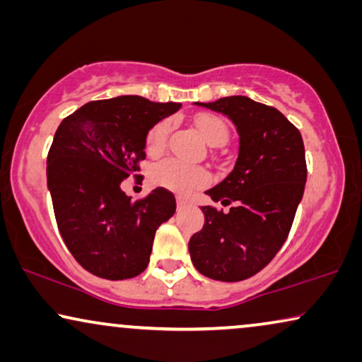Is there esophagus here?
Returning <instances> with one entry per match:
<instances>
[{
  "label": "esophagus",
  "mask_w": 362,
  "mask_h": 362,
  "mask_svg": "<svg viewBox=\"0 0 362 362\" xmlns=\"http://www.w3.org/2000/svg\"><path fill=\"white\" fill-rule=\"evenodd\" d=\"M177 209H185V207H186V204H187V202H186V199H185V197H177Z\"/></svg>",
  "instance_id": "34e87169"
}]
</instances>
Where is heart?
<instances>
[{"label":"heart","instance_id":"obj_1","mask_svg":"<svg viewBox=\"0 0 362 362\" xmlns=\"http://www.w3.org/2000/svg\"><path fill=\"white\" fill-rule=\"evenodd\" d=\"M196 127L201 132L202 138L212 146H219L229 138V127H227V123L221 117L212 115V113H204V115L197 117ZM170 130V120H161L156 125H153L145 140L146 151L151 153V155L160 153L166 145ZM151 180L155 185L166 187V189L180 192V194H187V192L206 186L211 176L206 168L187 165L185 161L170 158V160L158 163L153 168Z\"/></svg>","mask_w":362,"mask_h":362}]
</instances>
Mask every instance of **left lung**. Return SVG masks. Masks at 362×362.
I'll return each instance as SVG.
<instances>
[{"instance_id": "1", "label": "left lung", "mask_w": 362, "mask_h": 362, "mask_svg": "<svg viewBox=\"0 0 362 362\" xmlns=\"http://www.w3.org/2000/svg\"><path fill=\"white\" fill-rule=\"evenodd\" d=\"M197 105L234 122L239 156L229 176L206 191L214 202L234 207L227 214L201 207L206 221L189 240L191 260L212 280L240 281L269 265L290 234L308 173L303 138L284 113L249 97Z\"/></svg>"}]
</instances>
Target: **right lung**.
I'll list each match as a JSON object with an SVG mask.
<instances>
[{
  "label": "right lung",
  "instance_id": "add662e5",
  "mask_svg": "<svg viewBox=\"0 0 362 362\" xmlns=\"http://www.w3.org/2000/svg\"><path fill=\"white\" fill-rule=\"evenodd\" d=\"M180 108L122 95L88 102L59 125L47 153V187L64 244L90 274L125 280L146 269L156 229L175 214L176 199L156 187L132 201L120 185L140 176L150 128Z\"/></svg>",
  "mask_w": 362,
  "mask_h": 362
}]
</instances>
